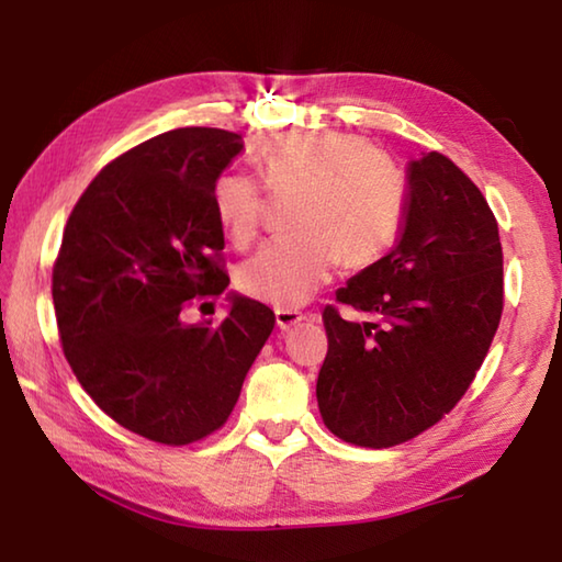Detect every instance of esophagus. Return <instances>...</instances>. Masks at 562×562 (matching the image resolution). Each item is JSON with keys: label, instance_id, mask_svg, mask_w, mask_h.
Masks as SVG:
<instances>
[{"label": "esophagus", "instance_id": "esophagus-1", "mask_svg": "<svg viewBox=\"0 0 562 562\" xmlns=\"http://www.w3.org/2000/svg\"><path fill=\"white\" fill-rule=\"evenodd\" d=\"M304 319H307V314H302L297 310H274V322H278V329L282 331L294 329V326H300Z\"/></svg>", "mask_w": 562, "mask_h": 562}]
</instances>
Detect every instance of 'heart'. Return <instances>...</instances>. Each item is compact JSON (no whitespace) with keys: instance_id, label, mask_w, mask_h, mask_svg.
<instances>
[{"instance_id":"obj_1","label":"heart","mask_w":562,"mask_h":562,"mask_svg":"<svg viewBox=\"0 0 562 562\" xmlns=\"http://www.w3.org/2000/svg\"><path fill=\"white\" fill-rule=\"evenodd\" d=\"M262 169L278 193L300 191L294 236L278 238L243 265L238 288L272 307H300L329 282L344 258L361 268L391 246L403 213V179L369 142L331 130L284 132L265 142ZM213 211L238 246L262 221L260 183L240 169L213 181Z\"/></svg>"}]
</instances>
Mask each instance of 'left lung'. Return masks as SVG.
Instances as JSON below:
<instances>
[{
	"label": "left lung",
	"instance_id": "left-lung-1",
	"mask_svg": "<svg viewBox=\"0 0 562 562\" xmlns=\"http://www.w3.org/2000/svg\"><path fill=\"white\" fill-rule=\"evenodd\" d=\"M336 300L375 324L324 310V425L373 450L435 425L474 381L502 319L504 255L482 191L440 151L411 159L401 238Z\"/></svg>",
	"mask_w": 562,
	"mask_h": 562
}]
</instances>
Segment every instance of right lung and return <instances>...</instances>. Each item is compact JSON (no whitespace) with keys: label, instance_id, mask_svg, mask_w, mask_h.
Instances as JSON below:
<instances>
[{"label":"right lung","instance_id":"right-lung-1","mask_svg":"<svg viewBox=\"0 0 562 562\" xmlns=\"http://www.w3.org/2000/svg\"><path fill=\"white\" fill-rule=\"evenodd\" d=\"M240 149L236 132L181 127L125 151L78 199L54 265L76 379L112 420L161 445L228 420L274 326L270 307L238 292L218 326L181 319L189 300L228 288L211 191Z\"/></svg>","mask_w":562,"mask_h":562}]
</instances>
